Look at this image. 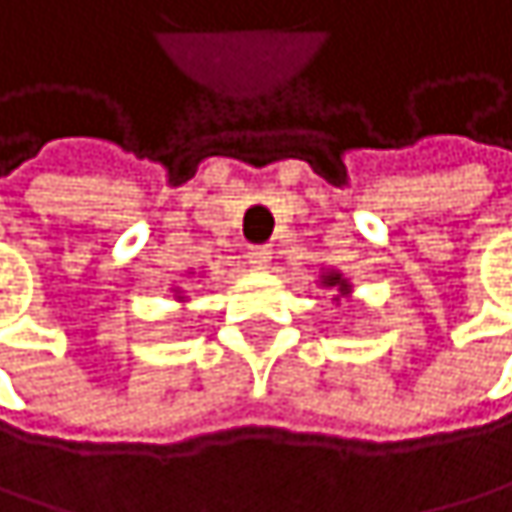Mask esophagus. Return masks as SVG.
I'll use <instances>...</instances> for the list:
<instances>
[{"label": "esophagus", "mask_w": 512, "mask_h": 512, "mask_svg": "<svg viewBox=\"0 0 512 512\" xmlns=\"http://www.w3.org/2000/svg\"><path fill=\"white\" fill-rule=\"evenodd\" d=\"M270 261H273V251H270L267 245H254V248H248V264H251V267L267 270Z\"/></svg>", "instance_id": "esophagus-1"}]
</instances>
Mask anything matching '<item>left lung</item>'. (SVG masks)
<instances>
[{
	"label": "left lung",
	"instance_id": "1",
	"mask_svg": "<svg viewBox=\"0 0 512 512\" xmlns=\"http://www.w3.org/2000/svg\"><path fill=\"white\" fill-rule=\"evenodd\" d=\"M321 285H324V288H336L339 297H348V294H351V282H348L342 273H336V270L324 273V276H321ZM339 297H336V300H339Z\"/></svg>",
	"mask_w": 512,
	"mask_h": 512
}]
</instances>
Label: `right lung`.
I'll return each mask as SVG.
<instances>
[{
  "label": "right lung",
  "instance_id": "1",
  "mask_svg": "<svg viewBox=\"0 0 512 512\" xmlns=\"http://www.w3.org/2000/svg\"><path fill=\"white\" fill-rule=\"evenodd\" d=\"M176 297H179V300H185V297H182V294H179V291H176Z\"/></svg>",
  "mask_w": 512,
  "mask_h": 512
}]
</instances>
